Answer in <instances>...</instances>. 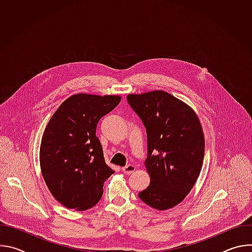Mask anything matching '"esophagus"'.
I'll return each instance as SVG.
<instances>
[{
  "instance_id": "obj_1",
  "label": "esophagus",
  "mask_w": 252,
  "mask_h": 252,
  "mask_svg": "<svg viewBox=\"0 0 252 252\" xmlns=\"http://www.w3.org/2000/svg\"><path fill=\"white\" fill-rule=\"evenodd\" d=\"M122 169L126 174H130L135 170V166L133 164H127V165L124 166Z\"/></svg>"
}]
</instances>
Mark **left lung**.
Returning <instances> with one entry per match:
<instances>
[{
    "instance_id": "obj_1",
    "label": "left lung",
    "mask_w": 252,
    "mask_h": 252,
    "mask_svg": "<svg viewBox=\"0 0 252 252\" xmlns=\"http://www.w3.org/2000/svg\"><path fill=\"white\" fill-rule=\"evenodd\" d=\"M146 126L150 186L138 197L158 210L182 202L196 183L204 157L200 122L189 105L163 91L126 96Z\"/></svg>"
}]
</instances>
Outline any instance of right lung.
<instances>
[{"instance_id": "right-lung-1", "label": "right lung", "mask_w": 252, "mask_h": 252, "mask_svg": "<svg viewBox=\"0 0 252 252\" xmlns=\"http://www.w3.org/2000/svg\"><path fill=\"white\" fill-rule=\"evenodd\" d=\"M121 99L120 95L74 94L48 123L40 148L41 170L51 193L63 206L82 211L101 198L103 183L115 170L104 161L96 126Z\"/></svg>"}]
</instances>
